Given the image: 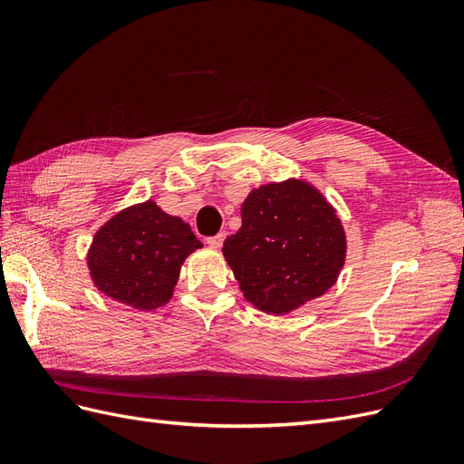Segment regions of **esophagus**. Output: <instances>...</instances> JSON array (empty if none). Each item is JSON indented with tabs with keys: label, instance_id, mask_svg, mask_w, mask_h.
Segmentation results:
<instances>
[{
	"label": "esophagus",
	"instance_id": "esophagus-1",
	"mask_svg": "<svg viewBox=\"0 0 464 464\" xmlns=\"http://www.w3.org/2000/svg\"><path fill=\"white\" fill-rule=\"evenodd\" d=\"M224 237H227V232H218L217 236H210V237H207V244H208V247L218 249V247L222 246V242H224Z\"/></svg>",
	"mask_w": 464,
	"mask_h": 464
}]
</instances>
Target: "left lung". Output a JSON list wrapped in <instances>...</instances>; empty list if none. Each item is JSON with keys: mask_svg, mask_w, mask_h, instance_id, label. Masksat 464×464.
I'll return each mask as SVG.
<instances>
[{"mask_svg": "<svg viewBox=\"0 0 464 464\" xmlns=\"http://www.w3.org/2000/svg\"><path fill=\"white\" fill-rule=\"evenodd\" d=\"M222 254L257 310L285 315L323 296L346 261V234L336 208L310 181L288 178L251 189L242 228Z\"/></svg>", "mask_w": 464, "mask_h": 464, "instance_id": "1", "label": "left lung"}]
</instances>
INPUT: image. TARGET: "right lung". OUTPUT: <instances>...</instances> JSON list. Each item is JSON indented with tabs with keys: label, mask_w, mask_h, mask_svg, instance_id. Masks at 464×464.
<instances>
[{
	"label": "right lung",
	"mask_w": 464,
	"mask_h": 464,
	"mask_svg": "<svg viewBox=\"0 0 464 464\" xmlns=\"http://www.w3.org/2000/svg\"><path fill=\"white\" fill-rule=\"evenodd\" d=\"M201 247L188 222L149 199L96 230L87 265L92 285L108 298L152 312L172 300L181 265Z\"/></svg>",
	"instance_id": "add662e5"
}]
</instances>
